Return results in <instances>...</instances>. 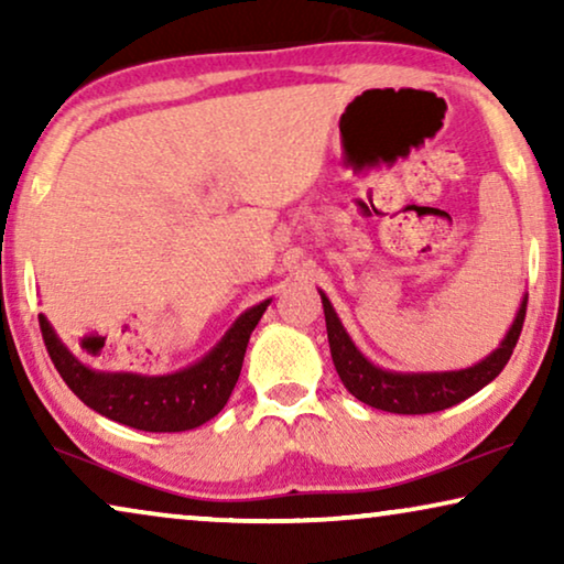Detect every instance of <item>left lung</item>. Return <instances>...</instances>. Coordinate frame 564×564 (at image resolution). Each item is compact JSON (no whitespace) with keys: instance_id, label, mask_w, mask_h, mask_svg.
Masks as SVG:
<instances>
[{"instance_id":"obj_1","label":"left lung","mask_w":564,"mask_h":564,"mask_svg":"<svg viewBox=\"0 0 564 564\" xmlns=\"http://www.w3.org/2000/svg\"><path fill=\"white\" fill-rule=\"evenodd\" d=\"M323 313H326V330L330 344V357H334V367L338 377H341L344 388L351 392L361 403L380 408L388 413H403V415H421V413H436L444 408H452L475 395L485 384L496 380L503 372V367L511 359L519 341L523 318H527V300H521L519 313H516L513 326L500 346L492 354H488L475 367L454 369V372H390L369 361L361 354L354 341L346 334V328L338 321V315L330 305V300L321 292Z\"/></svg>"}]
</instances>
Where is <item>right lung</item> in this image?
<instances>
[{
    "instance_id": "obj_1",
    "label": "right lung",
    "mask_w": 564,
    "mask_h": 564,
    "mask_svg": "<svg viewBox=\"0 0 564 564\" xmlns=\"http://www.w3.org/2000/svg\"><path fill=\"white\" fill-rule=\"evenodd\" d=\"M269 303L272 300L249 307L197 365L161 377L89 369L61 344L45 315H37V321L51 361L84 405L122 426L166 434L203 426L223 411L241 375L251 330Z\"/></svg>"
}]
</instances>
